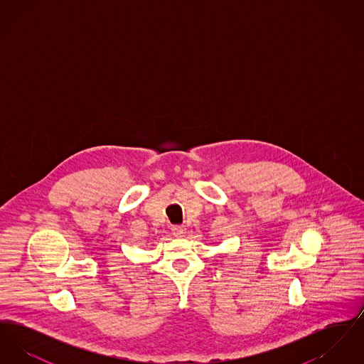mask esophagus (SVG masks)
<instances>
[{"instance_id":"34e87169","label":"esophagus","mask_w":364,"mask_h":364,"mask_svg":"<svg viewBox=\"0 0 364 364\" xmlns=\"http://www.w3.org/2000/svg\"><path fill=\"white\" fill-rule=\"evenodd\" d=\"M172 233L176 237H183L186 235V228L180 225L172 226Z\"/></svg>"}]
</instances>
